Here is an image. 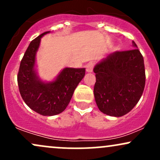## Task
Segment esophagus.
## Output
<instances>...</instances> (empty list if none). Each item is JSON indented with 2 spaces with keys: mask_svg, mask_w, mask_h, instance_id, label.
<instances>
[{
  "mask_svg": "<svg viewBox=\"0 0 160 160\" xmlns=\"http://www.w3.org/2000/svg\"><path fill=\"white\" fill-rule=\"evenodd\" d=\"M93 68H94V64H93L92 62H89V63H88L86 66V71H87V72H89V73L92 72Z\"/></svg>",
  "mask_w": 160,
  "mask_h": 160,
  "instance_id": "esophagus-1",
  "label": "esophagus"
}]
</instances>
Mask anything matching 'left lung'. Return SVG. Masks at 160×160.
<instances>
[{"label":"left lung","mask_w":160,"mask_h":160,"mask_svg":"<svg viewBox=\"0 0 160 160\" xmlns=\"http://www.w3.org/2000/svg\"><path fill=\"white\" fill-rule=\"evenodd\" d=\"M135 49L117 51L95 66L94 96L98 109L111 117L128 113L140 100L145 86L144 58Z\"/></svg>","instance_id":"8db88e82"}]
</instances>
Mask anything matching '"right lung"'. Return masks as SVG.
Segmentation results:
<instances>
[{
	"instance_id": "1",
	"label": "right lung",
	"mask_w": 160,
	"mask_h": 160,
	"mask_svg": "<svg viewBox=\"0 0 160 160\" xmlns=\"http://www.w3.org/2000/svg\"><path fill=\"white\" fill-rule=\"evenodd\" d=\"M46 32L33 40L25 51L17 75L19 92L31 109L43 116H54L65 110L79 82L85 76V68H66L54 81L40 80L34 69L36 53L40 38Z\"/></svg>"
}]
</instances>
